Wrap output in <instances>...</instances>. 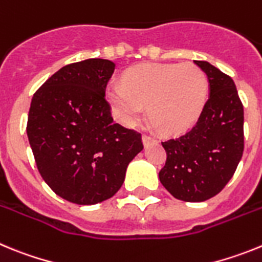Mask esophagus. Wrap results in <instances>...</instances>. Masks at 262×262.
<instances>
[{
    "label": "esophagus",
    "instance_id": "esophagus-1",
    "mask_svg": "<svg viewBox=\"0 0 262 262\" xmlns=\"http://www.w3.org/2000/svg\"><path fill=\"white\" fill-rule=\"evenodd\" d=\"M143 143H144L145 145L149 144V143H156V139L151 135H143Z\"/></svg>",
    "mask_w": 262,
    "mask_h": 262
}]
</instances>
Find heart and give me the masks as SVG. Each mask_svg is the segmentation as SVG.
<instances>
[{
    "label": "heart",
    "instance_id": "heart-1",
    "mask_svg": "<svg viewBox=\"0 0 262 262\" xmlns=\"http://www.w3.org/2000/svg\"><path fill=\"white\" fill-rule=\"evenodd\" d=\"M207 90V76L195 64H142L126 72L123 84L107 88V99L122 123L135 124L147 105L157 128L174 134L200 117Z\"/></svg>",
    "mask_w": 262,
    "mask_h": 262
}]
</instances>
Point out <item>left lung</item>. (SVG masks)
<instances>
[{"mask_svg": "<svg viewBox=\"0 0 262 262\" xmlns=\"http://www.w3.org/2000/svg\"><path fill=\"white\" fill-rule=\"evenodd\" d=\"M209 78L210 97L193 128L161 142L166 152L159 172L174 198L202 202L222 191L244 151V108L235 82L207 61H194Z\"/></svg>", "mask_w": 262, "mask_h": 262, "instance_id": "1", "label": "left lung"}]
</instances>
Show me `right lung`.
<instances>
[{
	"label": "right lung",
	"instance_id": "obj_1",
	"mask_svg": "<svg viewBox=\"0 0 262 262\" xmlns=\"http://www.w3.org/2000/svg\"><path fill=\"white\" fill-rule=\"evenodd\" d=\"M115 64L88 59L62 67L32 97L27 136L38 170L59 196L94 205L114 195L142 134L111 117L106 99Z\"/></svg>",
	"mask_w": 262,
	"mask_h": 262
}]
</instances>
